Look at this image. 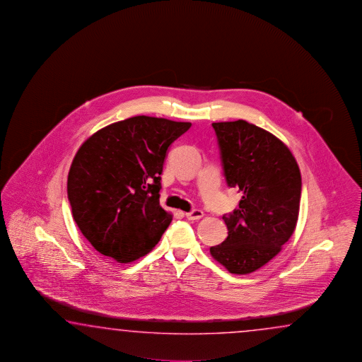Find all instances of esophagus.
Here are the masks:
<instances>
[{
    "label": "esophagus",
    "instance_id": "1",
    "mask_svg": "<svg viewBox=\"0 0 362 362\" xmlns=\"http://www.w3.org/2000/svg\"><path fill=\"white\" fill-rule=\"evenodd\" d=\"M204 216V212L202 211V209H192L190 212H187L186 214V217H187V220H199Z\"/></svg>",
    "mask_w": 362,
    "mask_h": 362
}]
</instances>
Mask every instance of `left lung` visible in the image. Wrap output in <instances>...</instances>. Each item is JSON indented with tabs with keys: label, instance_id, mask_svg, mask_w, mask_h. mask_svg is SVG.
Listing matches in <instances>:
<instances>
[{
	"label": "left lung",
	"instance_id": "8db88e82",
	"mask_svg": "<svg viewBox=\"0 0 362 362\" xmlns=\"http://www.w3.org/2000/svg\"><path fill=\"white\" fill-rule=\"evenodd\" d=\"M223 176L243 194L223 216L228 237L211 255L234 274L262 268L293 235L300 207L298 163L282 141L245 120L212 123Z\"/></svg>",
	"mask_w": 362,
	"mask_h": 362
}]
</instances>
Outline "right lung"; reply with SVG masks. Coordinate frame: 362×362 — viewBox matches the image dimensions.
Masks as SVG:
<instances>
[{"mask_svg": "<svg viewBox=\"0 0 362 362\" xmlns=\"http://www.w3.org/2000/svg\"><path fill=\"white\" fill-rule=\"evenodd\" d=\"M192 127L134 116L94 133L69 172L74 220L100 254L132 262L148 254L172 221L159 203L168 147Z\"/></svg>", "mask_w": 362, "mask_h": 362, "instance_id": "add662e5", "label": "right lung"}]
</instances>
